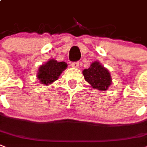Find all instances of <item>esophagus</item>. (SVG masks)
I'll return each instance as SVG.
<instances>
[{"label":"esophagus","mask_w":147,"mask_h":147,"mask_svg":"<svg viewBox=\"0 0 147 147\" xmlns=\"http://www.w3.org/2000/svg\"><path fill=\"white\" fill-rule=\"evenodd\" d=\"M71 65L73 68H76V69H78V68L79 67L80 63H78V62H76V63H71Z\"/></svg>","instance_id":"esophagus-1"}]
</instances>
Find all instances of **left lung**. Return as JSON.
<instances>
[{"instance_id": "left-lung-1", "label": "left lung", "mask_w": 147, "mask_h": 147, "mask_svg": "<svg viewBox=\"0 0 147 147\" xmlns=\"http://www.w3.org/2000/svg\"><path fill=\"white\" fill-rule=\"evenodd\" d=\"M84 79L93 88L106 91L112 84V77L109 70L100 62L95 61L88 69L83 70Z\"/></svg>"}]
</instances>
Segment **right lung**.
Here are the masks:
<instances>
[{"mask_svg":"<svg viewBox=\"0 0 147 147\" xmlns=\"http://www.w3.org/2000/svg\"><path fill=\"white\" fill-rule=\"evenodd\" d=\"M68 65L65 62H58L54 59H49L40 65L37 73V78L41 84L50 85L59 78Z\"/></svg>","mask_w":147,"mask_h":147,"instance_id":"right-lung-1","label":"right lung"}]
</instances>
